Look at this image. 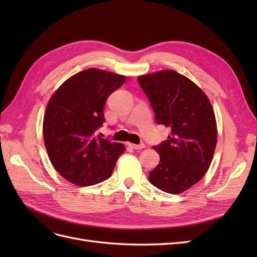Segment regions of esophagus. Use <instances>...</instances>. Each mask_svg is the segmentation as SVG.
Here are the masks:
<instances>
[{
	"mask_svg": "<svg viewBox=\"0 0 257 257\" xmlns=\"http://www.w3.org/2000/svg\"><path fill=\"white\" fill-rule=\"evenodd\" d=\"M128 146L131 148H133V149H137V150H141V149H144V148L146 147V145L144 143H141L139 145H135V144H128Z\"/></svg>",
	"mask_w": 257,
	"mask_h": 257,
	"instance_id": "34e87169",
	"label": "esophagus"
}]
</instances>
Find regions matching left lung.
Returning a JSON list of instances; mask_svg holds the SVG:
<instances>
[{
	"label": "left lung",
	"mask_w": 257,
	"mask_h": 257,
	"mask_svg": "<svg viewBox=\"0 0 257 257\" xmlns=\"http://www.w3.org/2000/svg\"><path fill=\"white\" fill-rule=\"evenodd\" d=\"M154 111L155 121L172 128L167 141L154 146L160 163L149 181L169 194H179L205 176L216 145L215 116L197 85L175 71L138 77Z\"/></svg>",
	"instance_id": "obj_1"
}]
</instances>
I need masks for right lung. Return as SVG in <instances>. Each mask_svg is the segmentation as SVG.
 <instances>
[{
    "label": "right lung",
    "instance_id": "add662e5",
    "mask_svg": "<svg viewBox=\"0 0 257 257\" xmlns=\"http://www.w3.org/2000/svg\"><path fill=\"white\" fill-rule=\"evenodd\" d=\"M125 77L96 68L68 78L46 108L43 134L57 172L78 186L102 182L112 174L125 150L122 144L97 135L105 122L104 105Z\"/></svg>",
    "mask_w": 257,
    "mask_h": 257
}]
</instances>
